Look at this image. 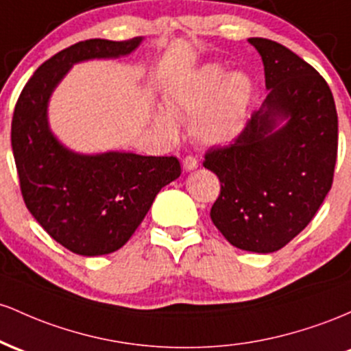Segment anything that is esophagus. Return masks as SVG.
I'll return each mask as SVG.
<instances>
[{"mask_svg":"<svg viewBox=\"0 0 351 351\" xmlns=\"http://www.w3.org/2000/svg\"><path fill=\"white\" fill-rule=\"evenodd\" d=\"M197 165H199V162H197V159H195V157H192V156H187L186 159L182 160V167L186 169L187 172L194 171V169H197Z\"/></svg>","mask_w":351,"mask_h":351,"instance_id":"esophagus-1","label":"esophagus"}]
</instances>
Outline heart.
I'll list each match as a JSON object with an SVG mask.
<instances>
[{"mask_svg":"<svg viewBox=\"0 0 351 351\" xmlns=\"http://www.w3.org/2000/svg\"><path fill=\"white\" fill-rule=\"evenodd\" d=\"M255 96L257 82L252 74L206 64L171 86L165 96L167 111H156L154 123L165 137L176 139V119H192L191 131L197 143L226 145L245 131Z\"/></svg>","mask_w":351,"mask_h":351,"instance_id":"1","label":"heart"}]
</instances>
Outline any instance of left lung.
<instances>
[{
  "mask_svg": "<svg viewBox=\"0 0 351 351\" xmlns=\"http://www.w3.org/2000/svg\"><path fill=\"white\" fill-rule=\"evenodd\" d=\"M269 96L237 139L206 154L220 195L210 219L237 249L280 250L308 226L332 189L338 116L328 84L285 46L250 38Z\"/></svg>",
  "mask_w": 351,
  "mask_h": 351,
  "instance_id": "left-lung-1",
  "label": "left lung"
}]
</instances>
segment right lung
<instances>
[{
    "label": "right lung",
    "mask_w": 351,
    "mask_h": 351,
    "mask_svg": "<svg viewBox=\"0 0 351 351\" xmlns=\"http://www.w3.org/2000/svg\"><path fill=\"white\" fill-rule=\"evenodd\" d=\"M143 39H88L59 51L31 76L14 108L11 147L27 210L58 243L84 257L119 250L160 189L180 176V164L125 151H71L51 131L49 99L74 64L128 56Z\"/></svg>",
    "instance_id": "1"
}]
</instances>
